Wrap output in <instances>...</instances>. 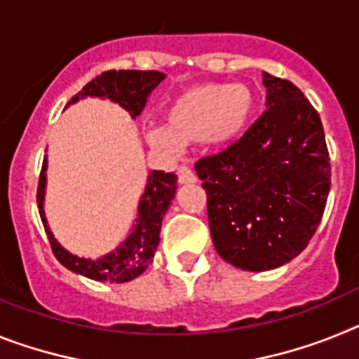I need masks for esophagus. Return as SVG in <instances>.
Wrapping results in <instances>:
<instances>
[{"instance_id": "1", "label": "esophagus", "mask_w": 359, "mask_h": 359, "mask_svg": "<svg viewBox=\"0 0 359 359\" xmlns=\"http://www.w3.org/2000/svg\"><path fill=\"white\" fill-rule=\"evenodd\" d=\"M177 179H179L180 184L195 182V175H193V171L189 170L188 166H179V168H177Z\"/></svg>"}]
</instances>
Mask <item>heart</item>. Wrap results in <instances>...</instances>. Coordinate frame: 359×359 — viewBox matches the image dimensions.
<instances>
[{
    "label": "heart",
    "instance_id": "obj_1",
    "mask_svg": "<svg viewBox=\"0 0 359 359\" xmlns=\"http://www.w3.org/2000/svg\"><path fill=\"white\" fill-rule=\"evenodd\" d=\"M253 108V92L245 85L193 86L170 102L166 124L144 128V139L166 155H175L182 142L229 144L244 133Z\"/></svg>",
    "mask_w": 359,
    "mask_h": 359
}]
</instances>
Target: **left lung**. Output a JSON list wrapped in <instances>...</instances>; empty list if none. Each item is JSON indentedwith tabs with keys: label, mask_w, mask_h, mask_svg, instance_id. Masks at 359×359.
<instances>
[{
	"label": "left lung",
	"mask_w": 359,
	"mask_h": 359,
	"mask_svg": "<svg viewBox=\"0 0 359 359\" xmlns=\"http://www.w3.org/2000/svg\"><path fill=\"white\" fill-rule=\"evenodd\" d=\"M266 111L238 141L195 164L217 253L269 271L307 248L323 217L330 162L320 115L291 81L264 72Z\"/></svg>",
	"instance_id": "1"
}]
</instances>
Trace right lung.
Returning a JSON list of instances; mask_svg holds the SVG:
<instances>
[{"label":"right lung","mask_w":359,"mask_h":359,"mask_svg":"<svg viewBox=\"0 0 359 359\" xmlns=\"http://www.w3.org/2000/svg\"><path fill=\"white\" fill-rule=\"evenodd\" d=\"M164 77L166 76L157 70L102 72L101 76L90 81L85 88L81 90L77 95H74L68 104L83 97H106L114 102H119L124 110L130 111L132 119H135L137 115H141L149 93L157 88L158 83ZM45 188L46 158L43 161L41 175H39V184H37V208H39L43 226H45L46 236H48V242L52 245L55 258L67 269L83 274L86 278L95 280V282L124 283L144 273L146 267L154 262L158 240H161L158 233H161L162 218L166 215L171 201L175 198L177 175L157 170L149 173L144 195L139 202V211H137L132 233L126 236V240L115 251L104 255L102 258H97V260L79 258L76 255L68 253L67 249L61 248V244L54 238L50 227L46 226L45 210H43Z\"/></svg>","instance_id":"add662e5"}]
</instances>
